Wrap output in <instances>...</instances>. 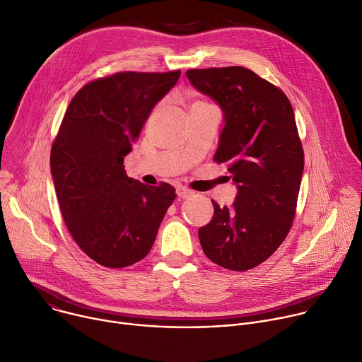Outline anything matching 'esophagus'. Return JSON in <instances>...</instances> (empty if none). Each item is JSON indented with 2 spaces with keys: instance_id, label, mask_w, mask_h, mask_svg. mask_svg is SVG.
I'll use <instances>...</instances> for the list:
<instances>
[{
  "instance_id": "obj_1",
  "label": "esophagus",
  "mask_w": 362,
  "mask_h": 362,
  "mask_svg": "<svg viewBox=\"0 0 362 362\" xmlns=\"http://www.w3.org/2000/svg\"><path fill=\"white\" fill-rule=\"evenodd\" d=\"M176 193H177V196H179L180 199H187V197H190V196L193 194V192L189 190V189H186V187H177V189H176Z\"/></svg>"
}]
</instances>
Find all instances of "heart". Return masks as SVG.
Wrapping results in <instances>:
<instances>
[{
    "label": "heart",
    "instance_id": "obj_1",
    "mask_svg": "<svg viewBox=\"0 0 362 362\" xmlns=\"http://www.w3.org/2000/svg\"><path fill=\"white\" fill-rule=\"evenodd\" d=\"M194 106H196V105H194Z\"/></svg>",
    "mask_w": 362,
    "mask_h": 362
}]
</instances>
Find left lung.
<instances>
[{"mask_svg": "<svg viewBox=\"0 0 362 362\" xmlns=\"http://www.w3.org/2000/svg\"><path fill=\"white\" fill-rule=\"evenodd\" d=\"M186 77L223 112L215 160L229 163L238 189L230 208L212 200L199 240L212 262L247 271L279 247L295 218L303 150L293 110L282 90L245 67L192 69Z\"/></svg>", "mask_w": 362, "mask_h": 362, "instance_id": "1", "label": "left lung"}]
</instances>
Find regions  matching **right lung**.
<instances>
[{
    "mask_svg": "<svg viewBox=\"0 0 362 362\" xmlns=\"http://www.w3.org/2000/svg\"><path fill=\"white\" fill-rule=\"evenodd\" d=\"M180 71H123L73 97L51 147L60 211L80 249L106 268L130 267L150 252L176 193L127 176L123 162L154 106Z\"/></svg>",
    "mask_w": 362,
    "mask_h": 362,
    "instance_id": "add662e5",
    "label": "right lung"
}]
</instances>
